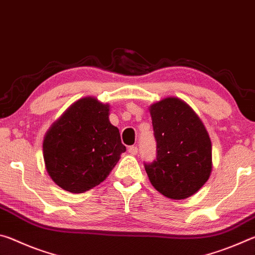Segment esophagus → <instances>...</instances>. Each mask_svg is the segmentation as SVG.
I'll use <instances>...</instances> for the list:
<instances>
[{
    "label": "esophagus",
    "instance_id": "esophagus-1",
    "mask_svg": "<svg viewBox=\"0 0 255 255\" xmlns=\"http://www.w3.org/2000/svg\"><path fill=\"white\" fill-rule=\"evenodd\" d=\"M128 152L130 153L131 155H136L138 153V147H137V146H129Z\"/></svg>",
    "mask_w": 255,
    "mask_h": 255
}]
</instances>
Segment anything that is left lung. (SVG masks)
<instances>
[{
    "label": "left lung",
    "instance_id": "8db88e82",
    "mask_svg": "<svg viewBox=\"0 0 255 255\" xmlns=\"http://www.w3.org/2000/svg\"><path fill=\"white\" fill-rule=\"evenodd\" d=\"M156 158L145 163L153 187L170 199L191 197L209 179L211 141L204 124L184 101L171 97L149 107Z\"/></svg>",
    "mask_w": 255,
    "mask_h": 255
}]
</instances>
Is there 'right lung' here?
Wrapping results in <instances>:
<instances>
[{
  "label": "right lung",
  "mask_w": 255,
  "mask_h": 255,
  "mask_svg": "<svg viewBox=\"0 0 255 255\" xmlns=\"http://www.w3.org/2000/svg\"><path fill=\"white\" fill-rule=\"evenodd\" d=\"M109 105L83 98L68 108L47 131L42 150L54 182L72 193L100 184L126 147L109 122Z\"/></svg>",
  "instance_id": "1"
}]
</instances>
